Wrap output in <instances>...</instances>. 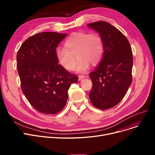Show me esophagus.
Listing matches in <instances>:
<instances>
[{
    "mask_svg": "<svg viewBox=\"0 0 155 155\" xmlns=\"http://www.w3.org/2000/svg\"><path fill=\"white\" fill-rule=\"evenodd\" d=\"M84 77H85L84 75H80L78 76V80H81L82 79H83Z\"/></svg>",
    "mask_w": 155,
    "mask_h": 155,
    "instance_id": "1",
    "label": "esophagus"
}]
</instances>
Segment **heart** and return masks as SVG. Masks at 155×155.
<instances>
[{
    "instance_id": "obj_1",
    "label": "heart",
    "mask_w": 155,
    "mask_h": 155,
    "mask_svg": "<svg viewBox=\"0 0 155 155\" xmlns=\"http://www.w3.org/2000/svg\"><path fill=\"white\" fill-rule=\"evenodd\" d=\"M104 53V43L101 36L95 32H77L71 35L64 43V48L56 51V58L61 66L67 71L75 69L77 72L88 70L90 63L98 64Z\"/></svg>"
}]
</instances>
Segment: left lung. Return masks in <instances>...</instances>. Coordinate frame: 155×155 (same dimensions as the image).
I'll return each instance as SVG.
<instances>
[{"instance_id":"8db88e82","label":"left lung","mask_w":155,"mask_h":155,"mask_svg":"<svg viewBox=\"0 0 155 155\" xmlns=\"http://www.w3.org/2000/svg\"><path fill=\"white\" fill-rule=\"evenodd\" d=\"M101 36L104 43L102 60L89 74L92 88L89 98L101 110L114 107L127 92L132 82L133 53L126 37L105 21L87 24Z\"/></svg>"}]
</instances>
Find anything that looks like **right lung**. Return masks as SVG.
<instances>
[{"label": "right lung", "instance_id": "1", "mask_svg": "<svg viewBox=\"0 0 155 155\" xmlns=\"http://www.w3.org/2000/svg\"><path fill=\"white\" fill-rule=\"evenodd\" d=\"M67 34L43 32L24 41L17 54V68L22 91L36 110L55 114L64 107L68 91L78 77L64 70L56 49Z\"/></svg>", "mask_w": 155, "mask_h": 155}]
</instances>
